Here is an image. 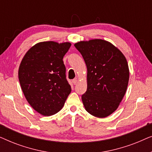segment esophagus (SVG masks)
I'll return each instance as SVG.
<instances>
[{"mask_svg": "<svg viewBox=\"0 0 152 152\" xmlns=\"http://www.w3.org/2000/svg\"><path fill=\"white\" fill-rule=\"evenodd\" d=\"M72 82L75 85H76L77 84V79H74V80H72Z\"/></svg>", "mask_w": 152, "mask_h": 152, "instance_id": "34e87169", "label": "esophagus"}]
</instances>
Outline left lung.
<instances>
[{"label":"left lung","instance_id":"obj_1","mask_svg":"<svg viewBox=\"0 0 152 152\" xmlns=\"http://www.w3.org/2000/svg\"><path fill=\"white\" fill-rule=\"evenodd\" d=\"M87 68V90L82 95L85 109L103 118L118 109L127 88L128 63L118 48L102 39L80 41L75 44Z\"/></svg>","mask_w":152,"mask_h":152}]
</instances>
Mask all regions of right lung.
<instances>
[{"label": "right lung", "instance_id": "add662e5", "mask_svg": "<svg viewBox=\"0 0 152 152\" xmlns=\"http://www.w3.org/2000/svg\"><path fill=\"white\" fill-rule=\"evenodd\" d=\"M70 45L69 42L38 43L20 62L18 80L23 93L31 107L44 116L59 112L71 92L63 61Z\"/></svg>", "mask_w": 152, "mask_h": 152}]
</instances>
